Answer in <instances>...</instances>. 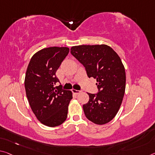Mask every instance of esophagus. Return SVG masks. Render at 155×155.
Instances as JSON below:
<instances>
[{
	"label": "esophagus",
	"mask_w": 155,
	"mask_h": 155,
	"mask_svg": "<svg viewBox=\"0 0 155 155\" xmlns=\"http://www.w3.org/2000/svg\"><path fill=\"white\" fill-rule=\"evenodd\" d=\"M72 92L74 93V94H78L79 93H81V91L80 90H74V89H72Z\"/></svg>",
	"instance_id": "1"
}]
</instances>
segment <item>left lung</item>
<instances>
[{
	"label": "left lung",
	"mask_w": 155,
	"mask_h": 155,
	"mask_svg": "<svg viewBox=\"0 0 155 155\" xmlns=\"http://www.w3.org/2000/svg\"><path fill=\"white\" fill-rule=\"evenodd\" d=\"M70 51L84 66L88 77L97 79L99 92L88 93L89 101L83 105L85 117L95 124H107L119 111L126 90V72L121 58L104 44L73 46Z\"/></svg>",
	"instance_id": "1"
}]
</instances>
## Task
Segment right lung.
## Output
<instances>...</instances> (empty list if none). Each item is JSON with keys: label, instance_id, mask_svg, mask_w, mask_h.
<instances>
[{"label": "right lung", "instance_id": "obj_1", "mask_svg": "<svg viewBox=\"0 0 155 155\" xmlns=\"http://www.w3.org/2000/svg\"><path fill=\"white\" fill-rule=\"evenodd\" d=\"M66 47H50L37 51L31 57L25 78V88L31 109L41 124L60 126L68 117L72 99L70 90L54 87L59 80L56 72L68 54Z\"/></svg>", "mask_w": 155, "mask_h": 155}]
</instances>
